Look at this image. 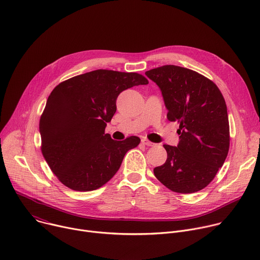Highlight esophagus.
Wrapping results in <instances>:
<instances>
[{"instance_id": "1", "label": "esophagus", "mask_w": 260, "mask_h": 260, "mask_svg": "<svg viewBox=\"0 0 260 260\" xmlns=\"http://www.w3.org/2000/svg\"><path fill=\"white\" fill-rule=\"evenodd\" d=\"M142 144H144L146 146H153L154 145V143L150 142L149 140H147V139H142Z\"/></svg>"}]
</instances>
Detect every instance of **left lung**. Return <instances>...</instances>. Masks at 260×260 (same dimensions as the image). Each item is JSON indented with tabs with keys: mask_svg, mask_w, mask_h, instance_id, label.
<instances>
[{
	"mask_svg": "<svg viewBox=\"0 0 260 260\" xmlns=\"http://www.w3.org/2000/svg\"><path fill=\"white\" fill-rule=\"evenodd\" d=\"M161 90L167 117L178 121L177 147L164 145L168 158L154 168L158 181L178 193L204 189L223 166L230 149V123L223 95L198 72L174 64L147 71Z\"/></svg>",
	"mask_w": 260,
	"mask_h": 260,
	"instance_id": "left-lung-1",
	"label": "left lung"
}]
</instances>
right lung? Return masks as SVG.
<instances>
[{
  "label": "right lung",
  "mask_w": 260,
  "mask_h": 260,
  "mask_svg": "<svg viewBox=\"0 0 260 260\" xmlns=\"http://www.w3.org/2000/svg\"><path fill=\"white\" fill-rule=\"evenodd\" d=\"M148 84L138 73L95 70L60 82L40 118L41 151L50 170L70 189L91 191L119 170L125 153L141 140L114 141L105 134L119 93Z\"/></svg>",
  "instance_id": "add662e5"
}]
</instances>
